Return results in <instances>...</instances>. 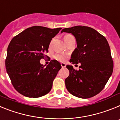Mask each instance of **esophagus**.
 <instances>
[{"label": "esophagus", "instance_id": "1", "mask_svg": "<svg viewBox=\"0 0 120 120\" xmlns=\"http://www.w3.org/2000/svg\"><path fill=\"white\" fill-rule=\"evenodd\" d=\"M61 67H62V68H65V67H66V64H65V63H64V62L61 63Z\"/></svg>", "mask_w": 120, "mask_h": 120}]
</instances>
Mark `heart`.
<instances>
[{
    "mask_svg": "<svg viewBox=\"0 0 120 120\" xmlns=\"http://www.w3.org/2000/svg\"><path fill=\"white\" fill-rule=\"evenodd\" d=\"M72 37H74L72 35L67 34L65 35H64V40L65 42L68 39H70V38H72ZM54 58L56 60H57V61H59V62H65V61H66L67 60L68 55L62 53H57L54 55Z\"/></svg>",
    "mask_w": 120,
    "mask_h": 120,
    "instance_id": "heart-1",
    "label": "heart"
}]
</instances>
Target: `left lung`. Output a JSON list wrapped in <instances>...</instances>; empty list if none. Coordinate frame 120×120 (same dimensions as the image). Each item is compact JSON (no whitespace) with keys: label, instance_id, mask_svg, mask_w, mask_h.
I'll use <instances>...</instances> for the list:
<instances>
[{"label":"left lung","instance_id":"1","mask_svg":"<svg viewBox=\"0 0 120 120\" xmlns=\"http://www.w3.org/2000/svg\"><path fill=\"white\" fill-rule=\"evenodd\" d=\"M62 32L75 36L77 47L70 62L80 63L79 70L67 65L70 75L65 80L70 93L82 98L96 96L104 88L113 71L114 63L109 45L105 37L87 26L63 29Z\"/></svg>","mask_w":120,"mask_h":120}]
</instances>
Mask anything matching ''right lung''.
<instances>
[{"label": "right lung", "instance_id": "obj_1", "mask_svg": "<svg viewBox=\"0 0 120 120\" xmlns=\"http://www.w3.org/2000/svg\"><path fill=\"white\" fill-rule=\"evenodd\" d=\"M61 29L32 26L11 41L5 60L6 72L14 88L23 96L37 98L52 89L61 65L56 60H52L45 67L40 60L45 58L51 40Z\"/></svg>", "mask_w": 120, "mask_h": 120}]
</instances>
